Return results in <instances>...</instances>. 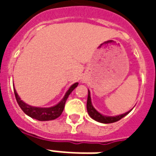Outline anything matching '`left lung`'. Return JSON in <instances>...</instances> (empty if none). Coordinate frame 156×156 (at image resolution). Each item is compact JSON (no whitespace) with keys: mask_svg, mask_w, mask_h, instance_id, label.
<instances>
[{"mask_svg":"<svg viewBox=\"0 0 156 156\" xmlns=\"http://www.w3.org/2000/svg\"><path fill=\"white\" fill-rule=\"evenodd\" d=\"M87 110H88L89 116L93 119L98 121L99 123H104V124H110V123H114V122L119 121V119H121L122 118H124L125 115H127L129 113V111L127 113H125V114L118 115V116H115V117H108V116H105V115H101L92 105L91 97H90V92H89V90H88V100H87Z\"/></svg>","mask_w":156,"mask_h":156,"instance_id":"1","label":"left lung"}]
</instances>
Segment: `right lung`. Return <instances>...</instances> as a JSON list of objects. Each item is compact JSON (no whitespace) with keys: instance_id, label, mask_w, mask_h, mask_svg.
Wrapping results in <instances>:
<instances>
[{"instance_id":"obj_1","label":"right lung","mask_w":156,"mask_h":156,"mask_svg":"<svg viewBox=\"0 0 156 156\" xmlns=\"http://www.w3.org/2000/svg\"><path fill=\"white\" fill-rule=\"evenodd\" d=\"M78 83H75L74 84L72 85L61 101L59 102L57 105H55L53 107H50V108H37V107L30 106V105L25 104L22 100H21V98H19L18 94H16L15 89H14V94H15V97L16 101H17V104L26 115H27L32 119H35L40 121L52 120V119L58 118L62 115L67 98H68V96L73 92V90L78 86Z\"/></svg>"}]
</instances>
